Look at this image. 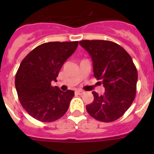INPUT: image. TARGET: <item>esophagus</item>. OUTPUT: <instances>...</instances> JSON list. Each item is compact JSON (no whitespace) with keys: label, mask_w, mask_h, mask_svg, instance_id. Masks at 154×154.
Instances as JSON below:
<instances>
[{"label":"esophagus","mask_w":154,"mask_h":154,"mask_svg":"<svg viewBox=\"0 0 154 154\" xmlns=\"http://www.w3.org/2000/svg\"><path fill=\"white\" fill-rule=\"evenodd\" d=\"M75 93L78 94V95H82V94L85 93V92H84V91H82V90H76Z\"/></svg>","instance_id":"1"}]
</instances>
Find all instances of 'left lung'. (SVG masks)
<instances>
[{
	"mask_svg": "<svg viewBox=\"0 0 154 154\" xmlns=\"http://www.w3.org/2000/svg\"><path fill=\"white\" fill-rule=\"evenodd\" d=\"M79 44L92 58L93 74L105 87L103 96L92 92L94 100L86 106L94 119L109 123L120 118L135 99L138 74L127 51L115 42L83 40Z\"/></svg>",
	"mask_w": 154,
	"mask_h": 154,
	"instance_id": "8db88e82",
	"label": "left lung"
}]
</instances>
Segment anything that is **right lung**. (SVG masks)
<instances>
[{"mask_svg":"<svg viewBox=\"0 0 154 154\" xmlns=\"http://www.w3.org/2000/svg\"><path fill=\"white\" fill-rule=\"evenodd\" d=\"M78 42H52L40 45L24 58L15 75V87L23 108L41 122H53L65 115L75 92H63L51 82L64 62L77 48Z\"/></svg>","mask_w":154,"mask_h":154,"instance_id":"obj_1","label":"right lung"}]
</instances>
